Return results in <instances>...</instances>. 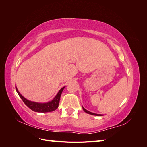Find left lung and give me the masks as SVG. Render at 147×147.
I'll use <instances>...</instances> for the list:
<instances>
[{
	"mask_svg": "<svg viewBox=\"0 0 147 147\" xmlns=\"http://www.w3.org/2000/svg\"><path fill=\"white\" fill-rule=\"evenodd\" d=\"M83 110L84 111V112H86V113H87L91 114V115H96V116H102V115H100V114H96V113H92V112H89V111H88L87 110H86V109H84V107H83Z\"/></svg>",
	"mask_w": 147,
	"mask_h": 147,
	"instance_id": "8db88e82",
	"label": "left lung"
}]
</instances>
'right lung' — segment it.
I'll use <instances>...</instances> for the list:
<instances>
[{"instance_id": "obj_1", "label": "right lung", "mask_w": 147, "mask_h": 147, "mask_svg": "<svg viewBox=\"0 0 147 147\" xmlns=\"http://www.w3.org/2000/svg\"><path fill=\"white\" fill-rule=\"evenodd\" d=\"M64 88L65 86L62 88L58 92V93L57 94V95L55 96V98L51 101L47 102V103H37V102H34L28 100L26 98H24V97L20 94L16 87V90L18 92V95L21 97V99L24 102V103L32 110L36 112H50L55 110L57 107H58L61 95Z\"/></svg>"}]
</instances>
